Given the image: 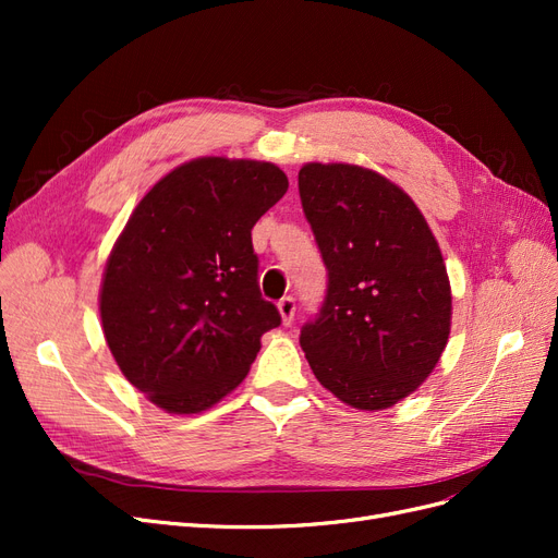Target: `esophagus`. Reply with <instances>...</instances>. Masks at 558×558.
Segmentation results:
<instances>
[{
  "instance_id": "34e87169",
  "label": "esophagus",
  "mask_w": 558,
  "mask_h": 558,
  "mask_svg": "<svg viewBox=\"0 0 558 558\" xmlns=\"http://www.w3.org/2000/svg\"><path fill=\"white\" fill-rule=\"evenodd\" d=\"M277 307H279L283 326H291V320H293V316H295V300H293L291 295H289V298H281Z\"/></svg>"
}]
</instances>
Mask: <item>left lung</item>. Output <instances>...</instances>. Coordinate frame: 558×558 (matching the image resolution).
<instances>
[{"label":"left lung","instance_id":"left-lung-1","mask_svg":"<svg viewBox=\"0 0 558 558\" xmlns=\"http://www.w3.org/2000/svg\"><path fill=\"white\" fill-rule=\"evenodd\" d=\"M298 189L328 291L300 347L328 391L356 410L414 393L440 361L451 286L424 214L393 181L344 162H307Z\"/></svg>","mask_w":558,"mask_h":558}]
</instances>
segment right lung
Instances as JSON below:
<instances>
[{"instance_id":"1","label":"right lung","mask_w":558,"mask_h":558,"mask_svg":"<svg viewBox=\"0 0 558 558\" xmlns=\"http://www.w3.org/2000/svg\"><path fill=\"white\" fill-rule=\"evenodd\" d=\"M289 191L272 162L195 158L150 189L116 240L99 316L125 379L170 414L209 410L281 324L251 228Z\"/></svg>"}]
</instances>
